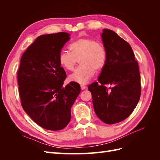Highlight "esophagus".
I'll use <instances>...</instances> for the list:
<instances>
[{"label": "esophagus", "mask_w": 160, "mask_h": 160, "mask_svg": "<svg viewBox=\"0 0 160 160\" xmlns=\"http://www.w3.org/2000/svg\"><path fill=\"white\" fill-rule=\"evenodd\" d=\"M80 86H81V89L82 90H84V89H86V86L85 85H81Z\"/></svg>", "instance_id": "1"}]
</instances>
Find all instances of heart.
I'll use <instances>...</instances> for the list:
<instances>
[{"instance_id": "b5f03b06", "label": "heart", "mask_w": 160, "mask_h": 160, "mask_svg": "<svg viewBox=\"0 0 160 160\" xmlns=\"http://www.w3.org/2000/svg\"><path fill=\"white\" fill-rule=\"evenodd\" d=\"M71 52L61 51L59 55L60 65L68 71L73 70L79 60V65L69 76V80L85 84L93 77L95 71H100L107 62L108 53L102 43L93 38L82 37L71 42Z\"/></svg>"}]
</instances>
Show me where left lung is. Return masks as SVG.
Here are the masks:
<instances>
[{
    "mask_svg": "<svg viewBox=\"0 0 160 160\" xmlns=\"http://www.w3.org/2000/svg\"><path fill=\"white\" fill-rule=\"evenodd\" d=\"M101 37L107 62L98 82L90 84L88 89L97 116L105 123L114 124L128 118L136 107L141 95V78L129 43L109 29H103Z\"/></svg>",
    "mask_w": 160,
    "mask_h": 160,
    "instance_id": "obj_1",
    "label": "left lung"
}]
</instances>
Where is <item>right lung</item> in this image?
I'll list each match as a JSON object with an SVG mask.
<instances>
[{"label":"right lung","mask_w":160,"mask_h":160,"mask_svg":"<svg viewBox=\"0 0 160 160\" xmlns=\"http://www.w3.org/2000/svg\"><path fill=\"white\" fill-rule=\"evenodd\" d=\"M69 36L61 32L38 37L24 52L17 72L23 109L37 124L48 130L67 126L72 105L81 91L75 82L62 87L67 75L58 57Z\"/></svg>","instance_id":"right-lung-1"}]
</instances>
